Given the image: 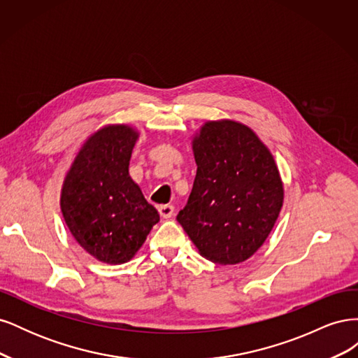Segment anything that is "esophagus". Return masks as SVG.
I'll return each mask as SVG.
<instances>
[{"instance_id": "obj_1", "label": "esophagus", "mask_w": 358, "mask_h": 358, "mask_svg": "<svg viewBox=\"0 0 358 358\" xmlns=\"http://www.w3.org/2000/svg\"><path fill=\"white\" fill-rule=\"evenodd\" d=\"M158 212L161 215V218L169 220V218H171L173 215H175V208H173L171 204H164V206H159Z\"/></svg>"}]
</instances>
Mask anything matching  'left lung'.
<instances>
[{
  "label": "left lung",
  "mask_w": 358,
  "mask_h": 358,
  "mask_svg": "<svg viewBox=\"0 0 358 358\" xmlns=\"http://www.w3.org/2000/svg\"><path fill=\"white\" fill-rule=\"evenodd\" d=\"M197 175L176 220L216 264L254 255L278 220L284 187L273 155L251 128L209 121L192 140Z\"/></svg>",
  "instance_id": "1"
}]
</instances>
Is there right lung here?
I'll return each mask as SVG.
<instances>
[{
    "label": "right lung",
    "instance_id": "right-lung-1",
    "mask_svg": "<svg viewBox=\"0 0 358 358\" xmlns=\"http://www.w3.org/2000/svg\"><path fill=\"white\" fill-rule=\"evenodd\" d=\"M137 138L128 125L99 129L83 143L64 179L61 210L70 233L86 252L107 264L129 262L159 221L128 173Z\"/></svg>",
    "mask_w": 358,
    "mask_h": 358
}]
</instances>
